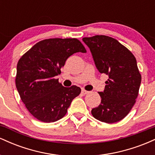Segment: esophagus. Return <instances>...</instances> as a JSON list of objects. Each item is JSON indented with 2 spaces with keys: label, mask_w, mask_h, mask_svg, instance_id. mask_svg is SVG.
Returning <instances> with one entry per match:
<instances>
[{
  "label": "esophagus",
  "mask_w": 155,
  "mask_h": 155,
  "mask_svg": "<svg viewBox=\"0 0 155 155\" xmlns=\"http://www.w3.org/2000/svg\"><path fill=\"white\" fill-rule=\"evenodd\" d=\"M89 93L88 91H87V90H81V94H83V95H86V94Z\"/></svg>",
  "instance_id": "esophagus-1"
}]
</instances>
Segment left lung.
Here are the masks:
<instances>
[{
    "label": "left lung",
    "instance_id": "left-lung-1",
    "mask_svg": "<svg viewBox=\"0 0 155 155\" xmlns=\"http://www.w3.org/2000/svg\"><path fill=\"white\" fill-rule=\"evenodd\" d=\"M101 74L108 76L104 92H98L101 104L92 108V116L111 124L127 116L136 104L141 75L133 53L116 39L104 35L84 37Z\"/></svg>",
    "mask_w": 155,
    "mask_h": 155
}]
</instances>
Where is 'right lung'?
I'll list each match as a JSON object with an SVG mask.
<instances>
[{
	"label": "right lung",
	"mask_w": 155,
	"mask_h": 155,
	"mask_svg": "<svg viewBox=\"0 0 155 155\" xmlns=\"http://www.w3.org/2000/svg\"><path fill=\"white\" fill-rule=\"evenodd\" d=\"M87 52L76 38H49L38 42L19 60L15 82L21 100L35 118L54 122L66 114L79 87H65L55 76L71 55Z\"/></svg>",
	"instance_id": "add662e5"
}]
</instances>
